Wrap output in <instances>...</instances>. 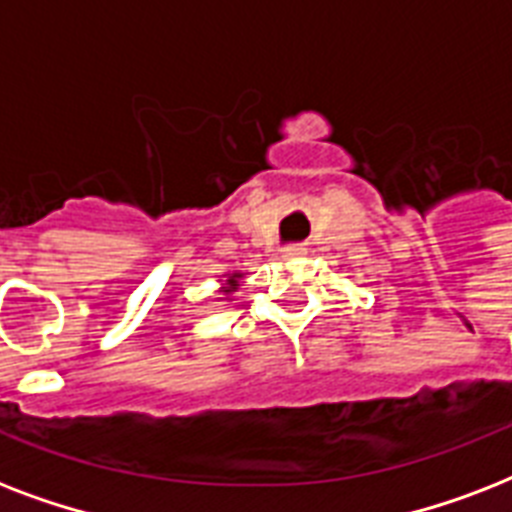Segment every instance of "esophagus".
Here are the masks:
<instances>
[{"instance_id": "esophagus-1", "label": "esophagus", "mask_w": 512, "mask_h": 512, "mask_svg": "<svg viewBox=\"0 0 512 512\" xmlns=\"http://www.w3.org/2000/svg\"><path fill=\"white\" fill-rule=\"evenodd\" d=\"M281 255L287 257V260H289V257H303V255H305V247H297V244H295V247H287V249H284Z\"/></svg>"}]
</instances>
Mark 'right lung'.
<instances>
[{
    "label": "right lung",
    "mask_w": 512,
    "mask_h": 512,
    "mask_svg": "<svg viewBox=\"0 0 512 512\" xmlns=\"http://www.w3.org/2000/svg\"><path fill=\"white\" fill-rule=\"evenodd\" d=\"M239 279H241V273H231V276H228V281H225V287L220 289V292H223V295H231V292H236V289H239Z\"/></svg>",
    "instance_id": "right-lung-1"
}]
</instances>
